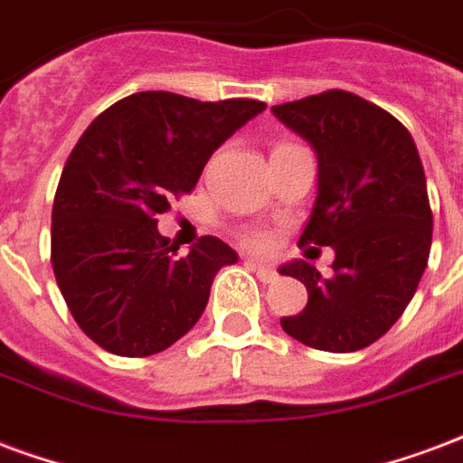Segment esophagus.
<instances>
[{
    "mask_svg": "<svg viewBox=\"0 0 463 463\" xmlns=\"http://www.w3.org/2000/svg\"><path fill=\"white\" fill-rule=\"evenodd\" d=\"M249 266H251V270L259 276V280H263V283H270L273 278H276V270L270 269L269 263H263V260H256V259H249L246 260Z\"/></svg>",
    "mask_w": 463,
    "mask_h": 463,
    "instance_id": "esophagus-1",
    "label": "esophagus"
}]
</instances>
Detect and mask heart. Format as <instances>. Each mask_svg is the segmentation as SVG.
Instances as JSON below:
<instances>
[{
  "label": "heart",
  "instance_id": "1",
  "mask_svg": "<svg viewBox=\"0 0 463 463\" xmlns=\"http://www.w3.org/2000/svg\"><path fill=\"white\" fill-rule=\"evenodd\" d=\"M249 241H251L253 246H260V244H266V239H263V236H259V234L249 236Z\"/></svg>",
  "mask_w": 463,
  "mask_h": 463
}]
</instances>
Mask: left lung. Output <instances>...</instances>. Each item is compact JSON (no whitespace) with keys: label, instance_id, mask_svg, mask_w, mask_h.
<instances>
[{"label":"left lung","instance_id":"left-lung-1","mask_svg":"<svg viewBox=\"0 0 463 463\" xmlns=\"http://www.w3.org/2000/svg\"><path fill=\"white\" fill-rule=\"evenodd\" d=\"M273 114L317 153V197L298 246L335 249L326 278L310 260L278 269L307 288L305 310L280 326L312 349H366L398 322L430 259L417 146L392 114L344 90L276 104Z\"/></svg>","mask_w":463,"mask_h":463}]
</instances>
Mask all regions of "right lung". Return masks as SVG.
<instances>
[{
	"mask_svg": "<svg viewBox=\"0 0 463 463\" xmlns=\"http://www.w3.org/2000/svg\"><path fill=\"white\" fill-rule=\"evenodd\" d=\"M263 109L256 99L137 92L80 137L55 190L51 263L75 322L102 349L151 356L203 317L212 280L239 256L204 236L175 259L156 217L190 193L212 153Z\"/></svg>",
	"mask_w": 463,
	"mask_h": 463,
	"instance_id": "1",
	"label": "right lung"
}]
</instances>
